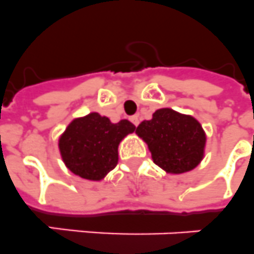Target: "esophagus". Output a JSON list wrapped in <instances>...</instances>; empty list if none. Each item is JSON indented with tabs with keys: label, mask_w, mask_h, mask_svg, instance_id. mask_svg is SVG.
<instances>
[{
	"label": "esophagus",
	"mask_w": 254,
	"mask_h": 254,
	"mask_svg": "<svg viewBox=\"0 0 254 254\" xmlns=\"http://www.w3.org/2000/svg\"><path fill=\"white\" fill-rule=\"evenodd\" d=\"M130 121L135 125V127H138V124H139V116H138V115H134V116L130 117Z\"/></svg>",
	"instance_id": "34e87169"
}]
</instances>
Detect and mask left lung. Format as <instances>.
I'll use <instances>...</instances> for the list:
<instances>
[{
  "label": "left lung",
  "mask_w": 254,
  "mask_h": 254,
  "mask_svg": "<svg viewBox=\"0 0 254 254\" xmlns=\"http://www.w3.org/2000/svg\"><path fill=\"white\" fill-rule=\"evenodd\" d=\"M135 133L147 143L153 163L167 173L192 170L204 156L206 137L199 121L170 108L157 110Z\"/></svg>",
  "instance_id": "1"
}]
</instances>
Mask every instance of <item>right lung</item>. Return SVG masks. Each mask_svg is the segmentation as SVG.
Segmentation results:
<instances>
[{"label":"right lung","mask_w":254,"mask_h":254,"mask_svg":"<svg viewBox=\"0 0 254 254\" xmlns=\"http://www.w3.org/2000/svg\"><path fill=\"white\" fill-rule=\"evenodd\" d=\"M134 130L130 121L112 124L97 112L74 119L59 138L62 159L76 176L101 181L117 165L121 139Z\"/></svg>","instance_id":"right-lung-1"}]
</instances>
